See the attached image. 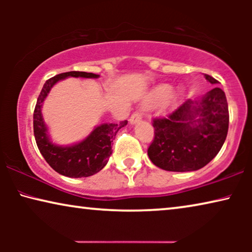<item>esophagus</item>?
<instances>
[{
    "label": "esophagus",
    "mask_w": 252,
    "mask_h": 252,
    "mask_svg": "<svg viewBox=\"0 0 252 252\" xmlns=\"http://www.w3.org/2000/svg\"><path fill=\"white\" fill-rule=\"evenodd\" d=\"M141 119H142V113H140V112H134L133 115L130 116V118H129L130 125H134V124L139 123Z\"/></svg>",
    "instance_id": "esophagus-1"
}]
</instances>
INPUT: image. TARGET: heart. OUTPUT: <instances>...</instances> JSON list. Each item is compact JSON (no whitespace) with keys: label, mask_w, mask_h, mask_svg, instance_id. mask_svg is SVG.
Segmentation results:
<instances>
[{"label":"heart","mask_w":252,"mask_h":252,"mask_svg":"<svg viewBox=\"0 0 252 252\" xmlns=\"http://www.w3.org/2000/svg\"><path fill=\"white\" fill-rule=\"evenodd\" d=\"M172 91H173V88H172L171 85L161 84L149 93V95L146 98V102L149 103V104H159L160 102H163L164 99H166L170 96ZM179 94H180V91L178 93V95Z\"/></svg>","instance_id":"heart-1"}]
</instances>
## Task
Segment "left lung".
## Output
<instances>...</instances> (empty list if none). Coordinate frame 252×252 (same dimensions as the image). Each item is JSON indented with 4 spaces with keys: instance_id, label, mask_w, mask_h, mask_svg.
Returning <instances> with one entry per match:
<instances>
[{
    "instance_id": "obj_1",
    "label": "left lung",
    "mask_w": 252,
    "mask_h": 252,
    "mask_svg": "<svg viewBox=\"0 0 252 252\" xmlns=\"http://www.w3.org/2000/svg\"><path fill=\"white\" fill-rule=\"evenodd\" d=\"M204 77L211 84H218L215 78ZM228 124L226 95L215 87L197 101H186L167 118L154 119L155 139L148 148V156L165 171H197L221 149Z\"/></svg>"
}]
</instances>
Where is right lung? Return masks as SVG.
Wrapping results in <instances>:
<instances>
[{"mask_svg":"<svg viewBox=\"0 0 252 252\" xmlns=\"http://www.w3.org/2000/svg\"><path fill=\"white\" fill-rule=\"evenodd\" d=\"M70 77L97 79L99 75L88 72L71 71L57 74L47 80L34 109V136L41 155L57 173L68 178H86L96 174L105 166L112 154V142L116 134L122 127L127 125V120L120 124H101L96 126L87 137L71 146L54 143L44 123L42 104L51 88L60 80Z\"/></svg>","mask_w":252,"mask_h":252,"instance_id":"1","label":"right lung"}]
</instances>
